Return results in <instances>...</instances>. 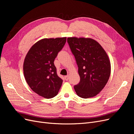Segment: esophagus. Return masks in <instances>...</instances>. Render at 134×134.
I'll use <instances>...</instances> for the list:
<instances>
[{
    "instance_id": "obj_1",
    "label": "esophagus",
    "mask_w": 134,
    "mask_h": 134,
    "mask_svg": "<svg viewBox=\"0 0 134 134\" xmlns=\"http://www.w3.org/2000/svg\"><path fill=\"white\" fill-rule=\"evenodd\" d=\"M64 78H65V79L66 80H69V75L65 76Z\"/></svg>"
}]
</instances>
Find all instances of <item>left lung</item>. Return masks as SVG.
Returning <instances> with one entry per match:
<instances>
[{
    "label": "left lung",
    "instance_id": "obj_1",
    "mask_svg": "<svg viewBox=\"0 0 134 134\" xmlns=\"http://www.w3.org/2000/svg\"><path fill=\"white\" fill-rule=\"evenodd\" d=\"M78 67L79 83L74 86L79 97L96 96L106 86L111 74V64L102 47L94 40L69 37L67 39Z\"/></svg>",
    "mask_w": 134,
    "mask_h": 134
}]
</instances>
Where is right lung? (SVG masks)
<instances>
[{
  "label": "right lung",
  "mask_w": 134,
  "mask_h": 134,
  "mask_svg": "<svg viewBox=\"0 0 134 134\" xmlns=\"http://www.w3.org/2000/svg\"><path fill=\"white\" fill-rule=\"evenodd\" d=\"M66 41V37L42 39L26 56L23 72L26 82L32 91L44 98L56 96L62 85L54 62Z\"/></svg>",
  "instance_id": "add662e5"
}]
</instances>
